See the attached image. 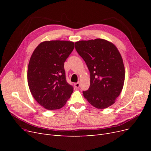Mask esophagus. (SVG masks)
<instances>
[{
	"mask_svg": "<svg viewBox=\"0 0 151 151\" xmlns=\"http://www.w3.org/2000/svg\"><path fill=\"white\" fill-rule=\"evenodd\" d=\"M74 86H75V88H79V87H80V82H78V83H76L75 84H74Z\"/></svg>",
	"mask_w": 151,
	"mask_h": 151,
	"instance_id": "esophagus-1",
	"label": "esophagus"
}]
</instances>
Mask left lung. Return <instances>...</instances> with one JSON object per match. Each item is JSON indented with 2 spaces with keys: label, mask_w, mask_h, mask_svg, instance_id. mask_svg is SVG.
I'll list each match as a JSON object with an SVG mask.
<instances>
[{
  "label": "left lung",
  "mask_w": 151,
  "mask_h": 151,
  "mask_svg": "<svg viewBox=\"0 0 151 151\" xmlns=\"http://www.w3.org/2000/svg\"><path fill=\"white\" fill-rule=\"evenodd\" d=\"M76 49L84 59L90 72V87L83 91L84 97L98 109L115 103L125 81V67L115 45L97 38L75 43Z\"/></svg>",
  "instance_id": "1"
}]
</instances>
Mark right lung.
Masks as SVG:
<instances>
[{
  "label": "right lung",
  "instance_id": "obj_1",
  "mask_svg": "<svg viewBox=\"0 0 151 151\" xmlns=\"http://www.w3.org/2000/svg\"><path fill=\"white\" fill-rule=\"evenodd\" d=\"M74 48L70 41H45L31 55L27 74L29 88L37 103L48 110L62 108L74 91L67 83L64 70V62Z\"/></svg>",
  "mask_w": 151,
  "mask_h": 151
}]
</instances>
